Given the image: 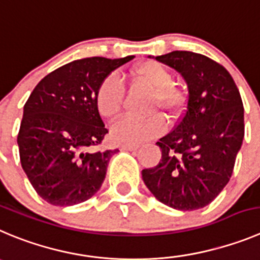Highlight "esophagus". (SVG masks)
<instances>
[{
  "mask_svg": "<svg viewBox=\"0 0 260 260\" xmlns=\"http://www.w3.org/2000/svg\"><path fill=\"white\" fill-rule=\"evenodd\" d=\"M120 147H122L123 150H137L138 147H140V144H122L120 145Z\"/></svg>",
  "mask_w": 260,
  "mask_h": 260,
  "instance_id": "esophagus-1",
  "label": "esophagus"
}]
</instances>
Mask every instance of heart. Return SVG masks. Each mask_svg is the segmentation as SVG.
<instances>
[{"mask_svg": "<svg viewBox=\"0 0 260 260\" xmlns=\"http://www.w3.org/2000/svg\"><path fill=\"white\" fill-rule=\"evenodd\" d=\"M135 79L151 87V109H161L169 118H176L185 104V94L172 82V74L163 64L147 60L136 65L132 70ZM125 88L122 79L110 74L101 81L94 93V104L99 114L105 119H114L123 108ZM166 131V120L160 114L146 116H125L111 127L115 141L138 144L161 135Z\"/></svg>", "mask_w": 260, "mask_h": 260, "instance_id": "heart-1", "label": "heart"}]
</instances>
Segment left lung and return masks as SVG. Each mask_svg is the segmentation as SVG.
<instances>
[{
	"instance_id": "8db88e82",
	"label": "left lung",
	"mask_w": 260,
	"mask_h": 260,
	"mask_svg": "<svg viewBox=\"0 0 260 260\" xmlns=\"http://www.w3.org/2000/svg\"><path fill=\"white\" fill-rule=\"evenodd\" d=\"M185 78L186 109L171 133L156 142L161 159L142 171L152 195L178 210L207 207L229 183L245 135L244 106L227 69L191 51L156 56Z\"/></svg>"
}]
</instances>
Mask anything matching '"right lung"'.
Listing matches in <instances>:
<instances>
[{"instance_id":"1","label":"right lung","mask_w":260,"mask_h":260,"mask_svg":"<svg viewBox=\"0 0 260 260\" xmlns=\"http://www.w3.org/2000/svg\"><path fill=\"white\" fill-rule=\"evenodd\" d=\"M133 57L74 60L46 75L26 100L18 135L20 163L47 203L69 207L100 190L118 150H93L108 133L94 93L105 77Z\"/></svg>"}]
</instances>
